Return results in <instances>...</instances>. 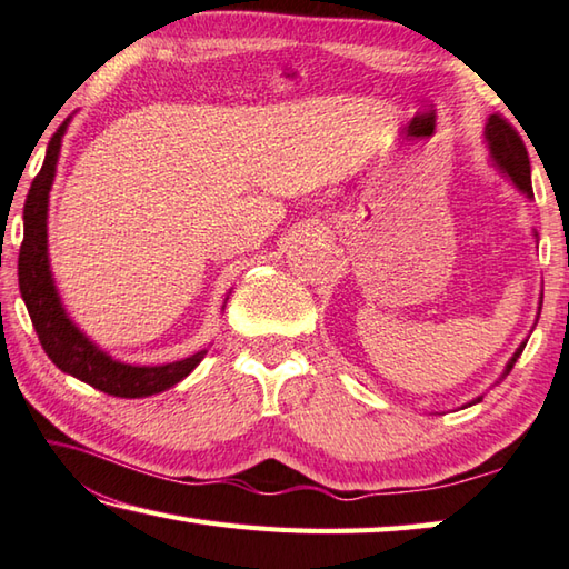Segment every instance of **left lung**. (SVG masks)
<instances>
[{
  "label": "left lung",
  "instance_id": "left-lung-1",
  "mask_svg": "<svg viewBox=\"0 0 569 569\" xmlns=\"http://www.w3.org/2000/svg\"><path fill=\"white\" fill-rule=\"evenodd\" d=\"M485 143H488V151H490V161L492 167L498 169L500 173H505L512 181V186L518 191H522L528 199H532V179H530V157H528V149H525L522 139L518 137V131H515L508 121L500 119V117H492L488 119V123H485ZM537 236V233H535ZM540 311H542V296H540V303H537V318H540ZM537 318H535V326H537ZM532 326V328H535ZM528 340H522L520 348L515 350L512 358L508 360V366H505L502 376L505 378L512 370V366L518 363V358L522 353V348ZM482 396L472 398L470 402H465L462 408L468 406H475V402H480Z\"/></svg>",
  "mask_w": 569,
  "mask_h": 569
}]
</instances>
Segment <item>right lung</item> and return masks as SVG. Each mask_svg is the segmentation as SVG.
Returning a JSON list of instances; mask_svg holds the SVG:
<instances>
[{
    "instance_id": "right-lung-1",
    "label": "right lung",
    "mask_w": 569,
    "mask_h": 569,
    "mask_svg": "<svg viewBox=\"0 0 569 569\" xmlns=\"http://www.w3.org/2000/svg\"><path fill=\"white\" fill-rule=\"evenodd\" d=\"M69 119L57 129L47 147L44 163L32 181V189L24 201V241L19 249V291L27 303L29 318L39 336V343L59 370L79 378L113 398H147L167 390L191 373L201 363L209 350H199L189 358L173 360L163 366H131L104 353L94 340L87 338L64 311L61 296L57 291L54 276L49 268V241H47V216H49V191L57 177V163ZM229 301V296H226Z\"/></svg>"
}]
</instances>
